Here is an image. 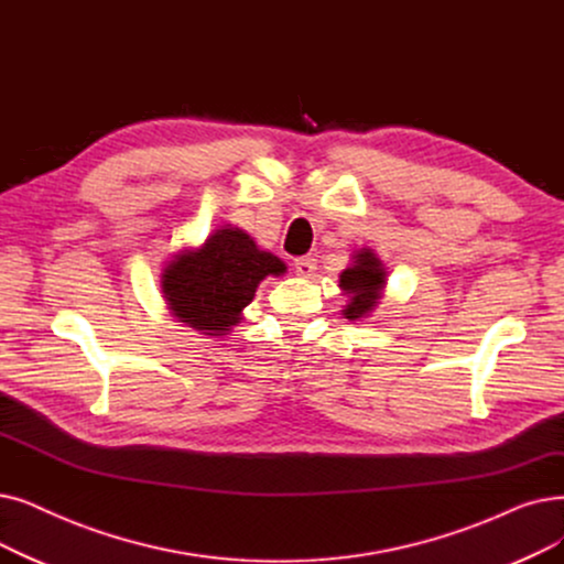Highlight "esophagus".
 <instances>
[{
  "label": "esophagus",
  "mask_w": 564,
  "mask_h": 564,
  "mask_svg": "<svg viewBox=\"0 0 564 564\" xmlns=\"http://www.w3.org/2000/svg\"><path fill=\"white\" fill-rule=\"evenodd\" d=\"M315 267H317V262H315V258H297L295 260V272L300 274V276H311L313 272H315Z\"/></svg>",
  "instance_id": "1"
}]
</instances>
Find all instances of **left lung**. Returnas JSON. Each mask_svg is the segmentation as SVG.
<instances>
[{
    "instance_id": "8db88e82",
    "label": "left lung",
    "mask_w": 564,
    "mask_h": 564,
    "mask_svg": "<svg viewBox=\"0 0 564 564\" xmlns=\"http://www.w3.org/2000/svg\"><path fill=\"white\" fill-rule=\"evenodd\" d=\"M352 260L355 262L340 272L338 288L346 290L348 295V304L343 308V315L348 321H359V317H366L378 306L387 274L382 262L371 249L357 251Z\"/></svg>"
}]
</instances>
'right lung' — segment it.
Masks as SVG:
<instances>
[{
  "label": "right lung",
  "mask_w": 564,
  "mask_h": 564,
  "mask_svg": "<svg viewBox=\"0 0 564 564\" xmlns=\"http://www.w3.org/2000/svg\"><path fill=\"white\" fill-rule=\"evenodd\" d=\"M285 264L239 228L214 230L200 249L182 251L161 274L163 297L180 323L207 336H224L241 321L258 283L283 274Z\"/></svg>",
  "instance_id": "1"
}]
</instances>
